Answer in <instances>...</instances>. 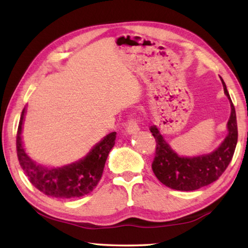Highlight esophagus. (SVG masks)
Listing matches in <instances>:
<instances>
[{"instance_id":"esophagus-1","label":"esophagus","mask_w":248,"mask_h":248,"mask_svg":"<svg viewBox=\"0 0 248 248\" xmlns=\"http://www.w3.org/2000/svg\"><path fill=\"white\" fill-rule=\"evenodd\" d=\"M125 129H127L128 133H134L139 130V124H138L136 118H133V117L128 118L127 124H125Z\"/></svg>"}]
</instances>
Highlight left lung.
Wrapping results in <instances>:
<instances>
[{
    "label": "left lung",
    "mask_w": 248,
    "mask_h": 248,
    "mask_svg": "<svg viewBox=\"0 0 248 248\" xmlns=\"http://www.w3.org/2000/svg\"><path fill=\"white\" fill-rule=\"evenodd\" d=\"M221 81L224 93L231 102V116L228 123V136L215 152L197 157H180L166 143L155 125L150 128L156 141L152 162L153 173L159 182L171 189L190 191L208 186L224 173L233 157L237 143L236 114L225 83L222 78Z\"/></svg>",
    "instance_id": "8db88e82"
}]
</instances>
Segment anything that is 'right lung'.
Returning a JSON list of instances; mask_svg holds the SVG:
<instances>
[{"mask_svg": "<svg viewBox=\"0 0 248 248\" xmlns=\"http://www.w3.org/2000/svg\"><path fill=\"white\" fill-rule=\"evenodd\" d=\"M24 114L25 108L16 134V151L19 165L29 182L43 194L53 198L74 199L93 191L102 178L108 154L115 145L116 132L107 134L81 161L61 169H47L29 158L23 148L20 134Z\"/></svg>", "mask_w": 248, "mask_h": 248, "instance_id": "right-lung-1", "label": "right lung"}]
</instances>
